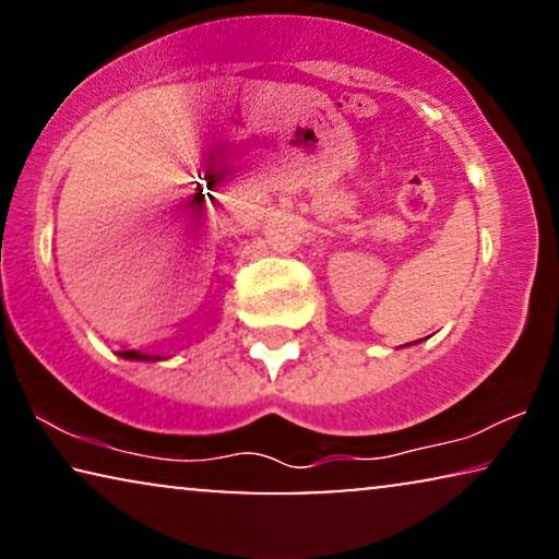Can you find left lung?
<instances>
[{"label":"left lung","instance_id":"1","mask_svg":"<svg viewBox=\"0 0 559 559\" xmlns=\"http://www.w3.org/2000/svg\"><path fill=\"white\" fill-rule=\"evenodd\" d=\"M415 343H417V341H415Z\"/></svg>","mask_w":559,"mask_h":559}]
</instances>
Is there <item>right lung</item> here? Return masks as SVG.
Wrapping results in <instances>:
<instances>
[{
  "mask_svg": "<svg viewBox=\"0 0 559 559\" xmlns=\"http://www.w3.org/2000/svg\"><path fill=\"white\" fill-rule=\"evenodd\" d=\"M121 358H129V361H159V356L142 354V350H121Z\"/></svg>",
  "mask_w": 559,
  "mask_h": 559,
  "instance_id": "add662e5",
  "label": "right lung"
}]
</instances>
